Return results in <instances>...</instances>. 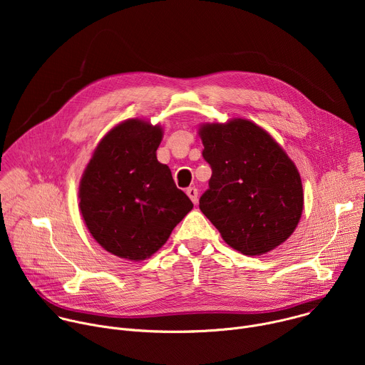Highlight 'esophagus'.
Here are the masks:
<instances>
[{
    "instance_id": "obj_1",
    "label": "esophagus",
    "mask_w": 365,
    "mask_h": 365,
    "mask_svg": "<svg viewBox=\"0 0 365 365\" xmlns=\"http://www.w3.org/2000/svg\"><path fill=\"white\" fill-rule=\"evenodd\" d=\"M186 193H187V196L190 197V200H192L193 203H196V202H197V189H196L195 186L187 187V189H186Z\"/></svg>"
}]
</instances>
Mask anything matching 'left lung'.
Instances as JSON below:
<instances>
[{
  "mask_svg": "<svg viewBox=\"0 0 365 365\" xmlns=\"http://www.w3.org/2000/svg\"><path fill=\"white\" fill-rule=\"evenodd\" d=\"M212 176L199 207L224 241L245 255H259L286 241L303 211L294 163L254 123L235 118L199 130Z\"/></svg>",
  "mask_w": 365,
  "mask_h": 365,
  "instance_id": "1",
  "label": "left lung"
}]
</instances>
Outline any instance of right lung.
I'll return each instance as SVG.
<instances>
[{
    "label": "right lung",
    "instance_id": "obj_1",
    "mask_svg": "<svg viewBox=\"0 0 365 365\" xmlns=\"http://www.w3.org/2000/svg\"><path fill=\"white\" fill-rule=\"evenodd\" d=\"M159 125L128 120L98 144L79 187L85 224L107 251L140 262L158 251L193 203L155 158Z\"/></svg>",
    "mask_w": 365,
    "mask_h": 365
}]
</instances>
